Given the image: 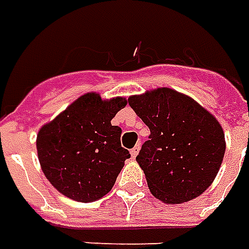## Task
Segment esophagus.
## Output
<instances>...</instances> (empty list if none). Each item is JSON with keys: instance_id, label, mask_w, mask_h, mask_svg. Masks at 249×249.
I'll return each instance as SVG.
<instances>
[{"instance_id": "obj_1", "label": "esophagus", "mask_w": 249, "mask_h": 249, "mask_svg": "<svg viewBox=\"0 0 249 249\" xmlns=\"http://www.w3.org/2000/svg\"><path fill=\"white\" fill-rule=\"evenodd\" d=\"M140 148H141V146L137 144L136 146L130 151V155H131V158H133V159H136L137 158V155H138V152H140Z\"/></svg>"}]
</instances>
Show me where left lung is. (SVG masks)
Here are the masks:
<instances>
[{"label":"left lung","instance_id":"obj_1","mask_svg":"<svg viewBox=\"0 0 249 249\" xmlns=\"http://www.w3.org/2000/svg\"><path fill=\"white\" fill-rule=\"evenodd\" d=\"M128 104L151 130L136 160L152 195L166 204H181L204 193L226 151L214 115L170 88L130 96Z\"/></svg>","mask_w":249,"mask_h":249}]
</instances>
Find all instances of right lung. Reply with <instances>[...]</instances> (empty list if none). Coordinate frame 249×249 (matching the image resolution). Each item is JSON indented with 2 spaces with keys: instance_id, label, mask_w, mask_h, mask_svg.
<instances>
[{
  "instance_id": "obj_1",
  "label": "right lung",
  "mask_w": 249,
  "mask_h": 249,
  "mask_svg": "<svg viewBox=\"0 0 249 249\" xmlns=\"http://www.w3.org/2000/svg\"><path fill=\"white\" fill-rule=\"evenodd\" d=\"M126 105L124 97L104 100L90 91L39 128L38 160L61 195L90 203L112 189L130 153L122 148V128L111 121Z\"/></svg>"
}]
</instances>
